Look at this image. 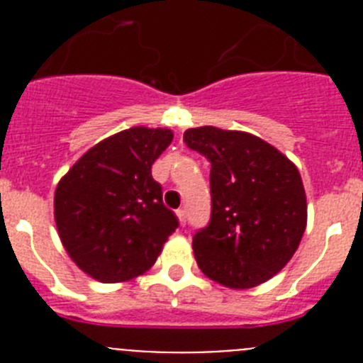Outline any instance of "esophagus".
<instances>
[{
	"instance_id": "34e87169",
	"label": "esophagus",
	"mask_w": 363,
	"mask_h": 363,
	"mask_svg": "<svg viewBox=\"0 0 363 363\" xmlns=\"http://www.w3.org/2000/svg\"><path fill=\"white\" fill-rule=\"evenodd\" d=\"M176 216H178L179 223H182V225H185V220H187V214H185V211L178 209V211H176Z\"/></svg>"
}]
</instances>
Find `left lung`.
Returning a JSON list of instances; mask_svg holds the SVG:
<instances>
[{
    "instance_id": "8db88e82",
    "label": "left lung",
    "mask_w": 363,
    "mask_h": 363,
    "mask_svg": "<svg viewBox=\"0 0 363 363\" xmlns=\"http://www.w3.org/2000/svg\"><path fill=\"white\" fill-rule=\"evenodd\" d=\"M184 142L211 162V220L192 238L198 267L230 289L264 284L293 258L307 225L296 165L242 130L198 127Z\"/></svg>"
}]
</instances>
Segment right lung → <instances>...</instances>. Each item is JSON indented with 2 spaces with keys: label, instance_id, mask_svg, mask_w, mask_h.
<instances>
[{
  "label": "right lung",
  "instance_id": "right-lung-1",
  "mask_svg": "<svg viewBox=\"0 0 363 363\" xmlns=\"http://www.w3.org/2000/svg\"><path fill=\"white\" fill-rule=\"evenodd\" d=\"M171 142L169 129L121 130L86 150L57 184L60 238L94 280L116 284L149 271L178 227L150 172Z\"/></svg>",
  "mask_w": 363,
  "mask_h": 363
}]
</instances>
